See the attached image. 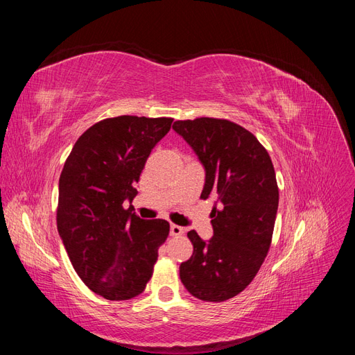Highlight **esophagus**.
Returning a JSON list of instances; mask_svg holds the SVG:
<instances>
[{"label":"esophagus","instance_id":"1","mask_svg":"<svg viewBox=\"0 0 355 355\" xmlns=\"http://www.w3.org/2000/svg\"><path fill=\"white\" fill-rule=\"evenodd\" d=\"M170 234L173 235V237H179V235L184 234V228L179 227V225L171 223V225H170Z\"/></svg>","mask_w":355,"mask_h":355}]
</instances>
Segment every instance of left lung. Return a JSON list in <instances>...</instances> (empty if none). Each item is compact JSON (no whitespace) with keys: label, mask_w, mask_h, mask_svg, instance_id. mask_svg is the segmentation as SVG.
<instances>
[{"label":"left lung","mask_w":355,"mask_h":355,"mask_svg":"<svg viewBox=\"0 0 355 355\" xmlns=\"http://www.w3.org/2000/svg\"><path fill=\"white\" fill-rule=\"evenodd\" d=\"M173 130L192 148L204 173L201 198L216 197L213 237L188 232L194 252L179 268L188 292L207 302L237 296L252 283L270 250L278 209L272 161L241 125L218 118L175 121Z\"/></svg>","instance_id":"obj_1"}]
</instances>
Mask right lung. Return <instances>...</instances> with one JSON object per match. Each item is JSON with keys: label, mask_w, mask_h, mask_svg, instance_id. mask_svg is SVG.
<instances>
[{"label": "right lung", "mask_w": 355, "mask_h": 355, "mask_svg": "<svg viewBox=\"0 0 355 355\" xmlns=\"http://www.w3.org/2000/svg\"><path fill=\"white\" fill-rule=\"evenodd\" d=\"M171 118L121 115L85 130L59 179L58 231L73 270L92 292L108 300L141 295L153 275L164 219H141L124 202Z\"/></svg>", "instance_id": "right-lung-1"}]
</instances>
